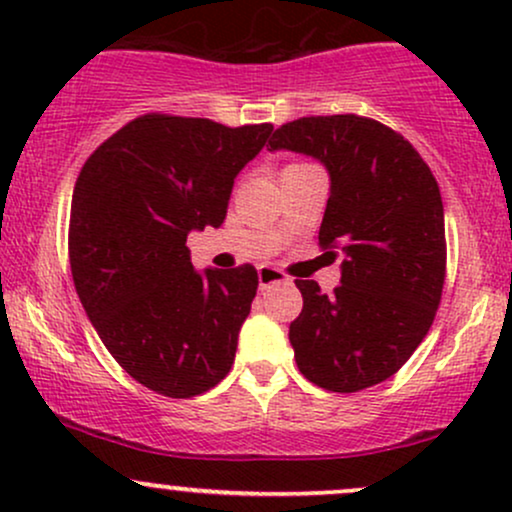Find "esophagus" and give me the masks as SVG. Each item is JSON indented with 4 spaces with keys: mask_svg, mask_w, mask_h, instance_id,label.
Instances as JSON below:
<instances>
[{
    "mask_svg": "<svg viewBox=\"0 0 512 512\" xmlns=\"http://www.w3.org/2000/svg\"><path fill=\"white\" fill-rule=\"evenodd\" d=\"M257 279H260V289H269L274 284H291V279L281 269L267 267V264L257 267Z\"/></svg>",
    "mask_w": 512,
    "mask_h": 512,
    "instance_id": "1",
    "label": "esophagus"
}]
</instances>
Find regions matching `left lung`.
Segmentation results:
<instances>
[{"mask_svg":"<svg viewBox=\"0 0 512 512\" xmlns=\"http://www.w3.org/2000/svg\"><path fill=\"white\" fill-rule=\"evenodd\" d=\"M269 149L308 154L330 170L320 248L344 252L332 296L296 279L303 310L289 327L298 370L330 392L395 375L424 342L445 284V216L431 168L402 134L361 115L301 117Z\"/></svg>","mask_w":512,"mask_h":512,"instance_id":"1","label":"left lung"}]
</instances>
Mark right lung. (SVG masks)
Masks as SVG:
<instances>
[{
    "label": "right lung",
    "instance_id": "1",
    "mask_svg": "<svg viewBox=\"0 0 512 512\" xmlns=\"http://www.w3.org/2000/svg\"><path fill=\"white\" fill-rule=\"evenodd\" d=\"M272 125L146 113L86 158L72 195L69 264L105 349L137 383L190 399L233 366L257 269L195 272L187 233L219 228L233 180Z\"/></svg>",
    "mask_w": 512,
    "mask_h": 512
}]
</instances>
